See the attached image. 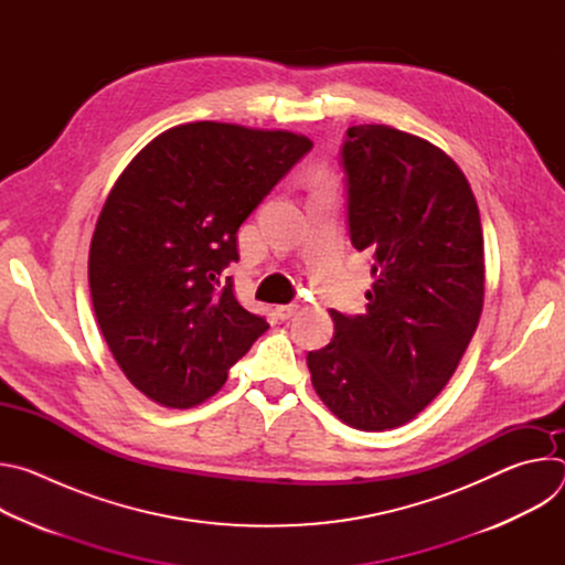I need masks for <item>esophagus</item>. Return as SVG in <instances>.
<instances>
[{
	"label": "esophagus",
	"mask_w": 565,
	"mask_h": 565,
	"mask_svg": "<svg viewBox=\"0 0 565 565\" xmlns=\"http://www.w3.org/2000/svg\"><path fill=\"white\" fill-rule=\"evenodd\" d=\"M301 308V301H292V303H284V306H277V315L279 319H290L292 315H297V310Z\"/></svg>",
	"instance_id": "esophagus-1"
}]
</instances>
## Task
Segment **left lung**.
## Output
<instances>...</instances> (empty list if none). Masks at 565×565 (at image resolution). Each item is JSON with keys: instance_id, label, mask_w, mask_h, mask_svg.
Returning a JSON list of instances; mask_svg holds the SVG:
<instances>
[{"instance_id": "8db88e82", "label": "left lung", "mask_w": 565, "mask_h": 565, "mask_svg": "<svg viewBox=\"0 0 565 565\" xmlns=\"http://www.w3.org/2000/svg\"><path fill=\"white\" fill-rule=\"evenodd\" d=\"M349 230L373 266L366 315L331 310L306 362L319 399L353 429L412 423L447 386L486 301L476 196L456 160L391 125L349 127Z\"/></svg>"}]
</instances>
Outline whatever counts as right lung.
<instances>
[{
    "label": "right lung",
    "mask_w": 565,
    "mask_h": 565,
    "mask_svg": "<svg viewBox=\"0 0 565 565\" xmlns=\"http://www.w3.org/2000/svg\"><path fill=\"white\" fill-rule=\"evenodd\" d=\"M310 147L286 129L185 122L114 183L92 236V301L120 371L156 405L210 399L268 331L221 273L241 223Z\"/></svg>",
    "instance_id": "1"
}]
</instances>
